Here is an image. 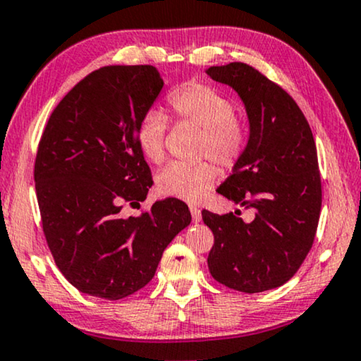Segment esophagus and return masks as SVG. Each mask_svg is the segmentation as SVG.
Returning <instances> with one entry per match:
<instances>
[{
    "mask_svg": "<svg viewBox=\"0 0 361 361\" xmlns=\"http://www.w3.org/2000/svg\"><path fill=\"white\" fill-rule=\"evenodd\" d=\"M190 213H191V218H193V223H200L201 221V209L198 206H190Z\"/></svg>",
    "mask_w": 361,
    "mask_h": 361,
    "instance_id": "esophagus-1",
    "label": "esophagus"
}]
</instances>
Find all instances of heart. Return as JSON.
<instances>
[{"label": "heart", "instance_id": "1", "mask_svg": "<svg viewBox=\"0 0 361 361\" xmlns=\"http://www.w3.org/2000/svg\"><path fill=\"white\" fill-rule=\"evenodd\" d=\"M178 125L200 130L196 157L213 159L223 170H233L243 160L249 143V128L236 114V104L213 85L191 80L168 95ZM168 120L161 112L150 110L138 123L137 143L145 158L153 163L165 160ZM216 166L209 160L195 163L173 161L157 176L161 195L185 201H198L214 185Z\"/></svg>", "mask_w": 361, "mask_h": 361}]
</instances>
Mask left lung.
Segmentation results:
<instances>
[{
	"label": "left lung",
	"instance_id": "left-lung-1",
	"mask_svg": "<svg viewBox=\"0 0 361 361\" xmlns=\"http://www.w3.org/2000/svg\"><path fill=\"white\" fill-rule=\"evenodd\" d=\"M206 74L236 90L251 125L247 150L218 193L256 213L244 223L241 211H201L214 234L209 272L246 294L276 289L299 271L319 226L322 180L314 135L295 100L252 66L231 62Z\"/></svg>",
	"mask_w": 361,
	"mask_h": 361
}]
</instances>
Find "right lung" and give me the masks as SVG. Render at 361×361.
Returning a JSON list of instances; mask_svg holds the SVG:
<instances>
[{
    "instance_id": "obj_1",
    "label": "right lung",
    "mask_w": 361,
    "mask_h": 361,
    "mask_svg": "<svg viewBox=\"0 0 361 361\" xmlns=\"http://www.w3.org/2000/svg\"><path fill=\"white\" fill-rule=\"evenodd\" d=\"M161 87L153 66L100 67L67 92L42 132L35 161L42 231L62 276L84 294L118 300L140 290L191 223L178 198L120 214L153 183L137 130Z\"/></svg>"
}]
</instances>
